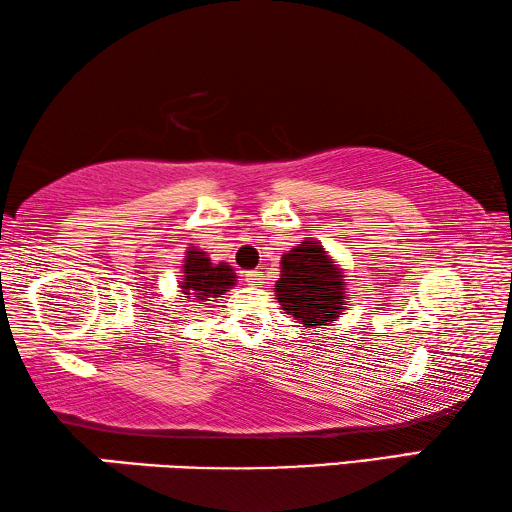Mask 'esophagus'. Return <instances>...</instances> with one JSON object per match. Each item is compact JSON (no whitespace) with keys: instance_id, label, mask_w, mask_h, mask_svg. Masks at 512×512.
Wrapping results in <instances>:
<instances>
[{"instance_id":"34e87169","label":"esophagus","mask_w":512,"mask_h":512,"mask_svg":"<svg viewBox=\"0 0 512 512\" xmlns=\"http://www.w3.org/2000/svg\"><path fill=\"white\" fill-rule=\"evenodd\" d=\"M264 280V273L259 271V269H255V271H246V282L248 285H259V282Z\"/></svg>"}]
</instances>
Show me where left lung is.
<instances>
[{
  "mask_svg": "<svg viewBox=\"0 0 512 512\" xmlns=\"http://www.w3.org/2000/svg\"><path fill=\"white\" fill-rule=\"evenodd\" d=\"M275 296L282 310L305 328L328 326L346 310L344 273L319 241H300L280 259Z\"/></svg>",
  "mask_w": 512,
  "mask_h": 512,
  "instance_id": "obj_1",
  "label": "left lung"
}]
</instances>
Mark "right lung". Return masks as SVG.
I'll use <instances>...</instances> for the list:
<instances>
[{"mask_svg":"<svg viewBox=\"0 0 512 512\" xmlns=\"http://www.w3.org/2000/svg\"><path fill=\"white\" fill-rule=\"evenodd\" d=\"M182 269V303L186 298H193L191 303L207 305V300L221 298L227 289L237 285V275H234V269L230 264H212V259L207 257V253H202L196 246L186 250Z\"/></svg>","mask_w":512,"mask_h":512,"instance_id":"right-lung-1","label":"right lung"}]
</instances>
